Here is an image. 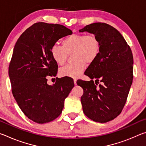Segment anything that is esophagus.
I'll use <instances>...</instances> for the list:
<instances>
[{"label": "esophagus", "mask_w": 146, "mask_h": 146, "mask_svg": "<svg viewBox=\"0 0 146 146\" xmlns=\"http://www.w3.org/2000/svg\"><path fill=\"white\" fill-rule=\"evenodd\" d=\"M73 81H74V84H75V85H76V79L74 78Z\"/></svg>", "instance_id": "34e87169"}]
</instances>
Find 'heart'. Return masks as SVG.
I'll return each mask as SVG.
<instances>
[{"mask_svg": "<svg viewBox=\"0 0 146 146\" xmlns=\"http://www.w3.org/2000/svg\"><path fill=\"white\" fill-rule=\"evenodd\" d=\"M62 46L51 47V56L58 66H63L67 60L68 55L73 53L75 62L60 69L61 76L76 78L85 70L86 64L93 63L100 53L99 39L94 34H71L61 41Z\"/></svg>", "mask_w": 146, "mask_h": 146, "instance_id": "1", "label": "heart"}]
</instances>
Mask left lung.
<instances>
[{"mask_svg":"<svg viewBox=\"0 0 146 146\" xmlns=\"http://www.w3.org/2000/svg\"><path fill=\"white\" fill-rule=\"evenodd\" d=\"M84 31L97 36L100 49L84 73L91 80L76 84L84 90L80 100L84 114L105 123L119 115L126 102L133 82V54L120 32L108 24L93 23L79 30ZM98 82L102 83L97 86Z\"/></svg>","mask_w":146,"mask_h":146,"instance_id":"1","label":"left lung"}]
</instances>
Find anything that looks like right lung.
Wrapping results in <instances>:
<instances>
[{"mask_svg":"<svg viewBox=\"0 0 146 146\" xmlns=\"http://www.w3.org/2000/svg\"><path fill=\"white\" fill-rule=\"evenodd\" d=\"M73 33L60 24L37 23L20 36L9 66L12 93L24 115L38 123H48L61 114L64 100L74 87L70 78H60L53 85L47 76H55L58 65L51 47Z\"/></svg>","mask_w":146,"mask_h":146,"instance_id":"add662e5","label":"right lung"}]
</instances>
